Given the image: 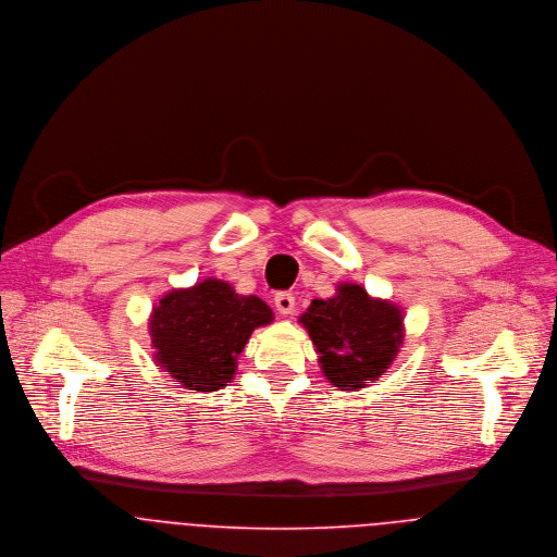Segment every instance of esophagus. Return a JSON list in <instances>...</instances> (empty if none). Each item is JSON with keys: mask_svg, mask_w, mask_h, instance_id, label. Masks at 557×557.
Instances as JSON below:
<instances>
[{"mask_svg": "<svg viewBox=\"0 0 557 557\" xmlns=\"http://www.w3.org/2000/svg\"><path fill=\"white\" fill-rule=\"evenodd\" d=\"M274 307H276V311H278L281 315H292L294 309H296V298H294V294H289V292L276 294V296H274Z\"/></svg>", "mask_w": 557, "mask_h": 557, "instance_id": "1", "label": "esophagus"}]
</instances>
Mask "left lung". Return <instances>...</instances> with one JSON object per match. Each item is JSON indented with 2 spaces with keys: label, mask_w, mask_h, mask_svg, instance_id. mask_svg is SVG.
Segmentation results:
<instances>
[{
  "label": "left lung",
  "mask_w": 557,
  "mask_h": 557,
  "mask_svg": "<svg viewBox=\"0 0 557 557\" xmlns=\"http://www.w3.org/2000/svg\"><path fill=\"white\" fill-rule=\"evenodd\" d=\"M319 354L321 373L341 391L375 382L397 358L403 315L397 305L343 283L327 300H313L300 318Z\"/></svg>",
  "instance_id": "8db88e82"
}]
</instances>
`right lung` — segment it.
<instances>
[{"mask_svg":"<svg viewBox=\"0 0 557 557\" xmlns=\"http://www.w3.org/2000/svg\"><path fill=\"white\" fill-rule=\"evenodd\" d=\"M272 319V309L261 298L239 296L219 278L171 289L150 318L154 360L188 391H221L234 380L252 330Z\"/></svg>","mask_w":557,"mask_h":557,"instance_id":"add662e5","label":"right lung"}]
</instances>
